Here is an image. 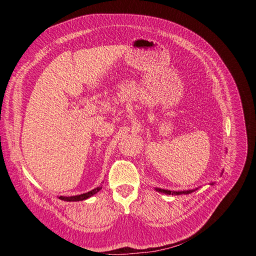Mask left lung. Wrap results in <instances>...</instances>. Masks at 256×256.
Masks as SVG:
<instances>
[{"mask_svg": "<svg viewBox=\"0 0 256 256\" xmlns=\"http://www.w3.org/2000/svg\"><path fill=\"white\" fill-rule=\"evenodd\" d=\"M222 173H223V172H221V174H222ZM214 184V182H210V184ZM198 188H200V187H198V188H196V189L182 190V191H172V190H166V189H161V188H154V190L158 191L159 193H164V194H166V196H171V194H172V196H182V194H190V193L196 191Z\"/></svg>", "mask_w": 256, "mask_h": 256, "instance_id": "1", "label": "left lung"}]
</instances>
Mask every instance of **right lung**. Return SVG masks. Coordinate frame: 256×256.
<instances>
[{
	"label": "right lung",
	"mask_w": 256,
	"mask_h": 256,
	"mask_svg": "<svg viewBox=\"0 0 256 256\" xmlns=\"http://www.w3.org/2000/svg\"><path fill=\"white\" fill-rule=\"evenodd\" d=\"M102 184H104V182H102V184L99 186V187H97V188H95V189H92V190H90V191H88V192H86V193H83V194L74 196H58V198L62 200H65V202H79V200H88V198H92V196H95L97 192H99L100 190H102Z\"/></svg>",
	"instance_id": "add662e5"
}]
</instances>
